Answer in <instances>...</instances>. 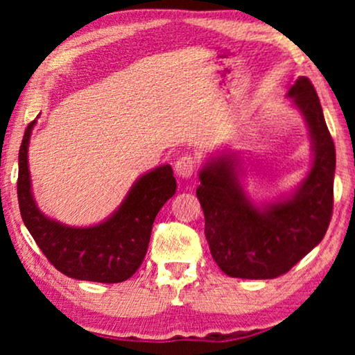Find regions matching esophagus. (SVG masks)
I'll list each match as a JSON object with an SVG mask.
<instances>
[{
  "label": "esophagus",
  "instance_id": "esophagus-1",
  "mask_svg": "<svg viewBox=\"0 0 355 355\" xmlns=\"http://www.w3.org/2000/svg\"><path fill=\"white\" fill-rule=\"evenodd\" d=\"M196 168H197V159L193 158L192 155H184V157H181L176 162L174 171H176L179 178L189 179L193 173H196Z\"/></svg>",
  "mask_w": 355,
  "mask_h": 355
}]
</instances>
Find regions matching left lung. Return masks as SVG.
Listing matches in <instances>:
<instances>
[{"label": "left lung", "mask_w": 355, "mask_h": 355, "mask_svg": "<svg viewBox=\"0 0 355 355\" xmlns=\"http://www.w3.org/2000/svg\"><path fill=\"white\" fill-rule=\"evenodd\" d=\"M312 137L313 163L305 181L286 200L259 208L239 184L234 155L213 158L200 171L197 197L205 215L213 260L232 278L281 276L322 242L333 213L336 152L318 95L307 77L288 92Z\"/></svg>", "instance_id": "left-lung-1"}]
</instances>
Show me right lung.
I'll return each instance as SVG.
<instances>
[{"instance_id":"1","label":"right lung","mask_w":355,"mask_h":355,"mask_svg":"<svg viewBox=\"0 0 355 355\" xmlns=\"http://www.w3.org/2000/svg\"><path fill=\"white\" fill-rule=\"evenodd\" d=\"M35 121L27 125L19 150L17 198L24 225L43 255L62 275L95 283L129 279L147 254L153 221L176 192V179L169 164L139 178L121 207L100 225L66 226L38 210L32 197L28 173V140Z\"/></svg>"}]
</instances>
